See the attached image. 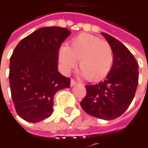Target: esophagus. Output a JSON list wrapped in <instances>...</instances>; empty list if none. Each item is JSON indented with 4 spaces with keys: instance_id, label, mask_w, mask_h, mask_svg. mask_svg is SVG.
I'll use <instances>...</instances> for the list:
<instances>
[{
    "instance_id": "34e87169",
    "label": "esophagus",
    "mask_w": 148,
    "mask_h": 148,
    "mask_svg": "<svg viewBox=\"0 0 148 148\" xmlns=\"http://www.w3.org/2000/svg\"><path fill=\"white\" fill-rule=\"evenodd\" d=\"M78 83L75 81V80H74V79H71V82H70V85H71V86H76Z\"/></svg>"
}]
</instances>
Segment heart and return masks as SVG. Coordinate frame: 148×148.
Returning <instances> with one entry per match:
<instances>
[{
	"label": "heart",
	"mask_w": 148,
	"mask_h": 148,
	"mask_svg": "<svg viewBox=\"0 0 148 148\" xmlns=\"http://www.w3.org/2000/svg\"><path fill=\"white\" fill-rule=\"evenodd\" d=\"M58 59L64 74H69L78 60L80 68L79 75L89 81H98L109 74L114 56L108 42L91 34L80 33L70 41L69 46L61 47Z\"/></svg>",
	"instance_id": "b5f03b06"
}]
</instances>
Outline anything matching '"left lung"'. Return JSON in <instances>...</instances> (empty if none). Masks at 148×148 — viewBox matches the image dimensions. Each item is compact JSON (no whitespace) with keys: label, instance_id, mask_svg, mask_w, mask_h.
I'll return each mask as SVG.
<instances>
[{"label":"left lung","instance_id":"8db88e82","mask_svg":"<svg viewBox=\"0 0 148 148\" xmlns=\"http://www.w3.org/2000/svg\"><path fill=\"white\" fill-rule=\"evenodd\" d=\"M113 50V64L106 79L86 86V96L80 102L89 115L103 120L119 117L133 100L139 80L136 60L128 48L115 38L102 32Z\"/></svg>","mask_w":148,"mask_h":148}]
</instances>
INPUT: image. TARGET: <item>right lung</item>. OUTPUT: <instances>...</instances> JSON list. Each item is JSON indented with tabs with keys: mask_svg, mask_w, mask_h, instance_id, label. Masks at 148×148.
Wrapping results in <instances>:
<instances>
[{
	"mask_svg": "<svg viewBox=\"0 0 148 148\" xmlns=\"http://www.w3.org/2000/svg\"><path fill=\"white\" fill-rule=\"evenodd\" d=\"M67 28L42 27L23 38L10 58L9 83L18 115L38 123L53 112L57 91L70 87V79L58 71V53L70 35Z\"/></svg>",
	"mask_w": 148,
	"mask_h": 148,
	"instance_id": "obj_1",
	"label": "right lung"
}]
</instances>
